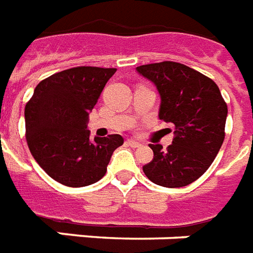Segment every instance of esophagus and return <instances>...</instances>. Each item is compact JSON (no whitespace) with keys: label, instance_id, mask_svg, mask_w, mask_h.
Masks as SVG:
<instances>
[{"label":"esophagus","instance_id":"34e87169","mask_svg":"<svg viewBox=\"0 0 253 253\" xmlns=\"http://www.w3.org/2000/svg\"><path fill=\"white\" fill-rule=\"evenodd\" d=\"M126 144H127V146H130V147H132V148L140 147L139 142H136V140H132V139H127Z\"/></svg>","mask_w":253,"mask_h":253}]
</instances>
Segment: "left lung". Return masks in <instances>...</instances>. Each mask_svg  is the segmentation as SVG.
Returning a JSON list of instances; mask_svg holds the SVG:
<instances>
[{
    "mask_svg": "<svg viewBox=\"0 0 253 253\" xmlns=\"http://www.w3.org/2000/svg\"><path fill=\"white\" fill-rule=\"evenodd\" d=\"M161 94L159 118L173 123L172 144H150L154 158L143 166L152 183L179 188L199 179L216 158L225 136L227 103L217 84L179 62L163 61L136 67Z\"/></svg>",
    "mask_w": 253,
    "mask_h": 253,
    "instance_id": "8db88e82",
    "label": "left lung"
}]
</instances>
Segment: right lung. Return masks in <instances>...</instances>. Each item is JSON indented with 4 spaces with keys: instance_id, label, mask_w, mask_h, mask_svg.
<instances>
[{
    "instance_id": "right-lung-1",
    "label": "right lung",
    "mask_w": 253,
    "mask_h": 253,
    "mask_svg": "<svg viewBox=\"0 0 253 253\" xmlns=\"http://www.w3.org/2000/svg\"><path fill=\"white\" fill-rule=\"evenodd\" d=\"M117 69L78 66L50 75L37 84L25 106L26 142L41 169L67 187H84L101 180L118 134L90 139L86 130L107 81Z\"/></svg>"
}]
</instances>
